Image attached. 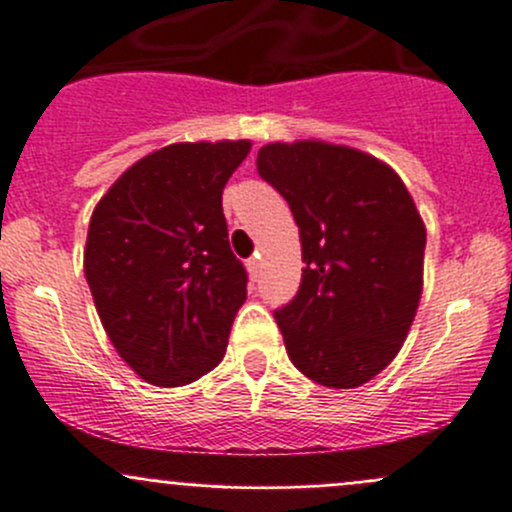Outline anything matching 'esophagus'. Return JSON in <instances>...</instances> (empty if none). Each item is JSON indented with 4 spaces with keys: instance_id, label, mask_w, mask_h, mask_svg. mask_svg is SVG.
I'll list each match as a JSON object with an SVG mask.
<instances>
[{
    "instance_id": "esophagus-1",
    "label": "esophagus",
    "mask_w": 512,
    "mask_h": 512,
    "mask_svg": "<svg viewBox=\"0 0 512 512\" xmlns=\"http://www.w3.org/2000/svg\"><path fill=\"white\" fill-rule=\"evenodd\" d=\"M257 270H260V255H252L250 260H247V272H250L252 277H257Z\"/></svg>"
}]
</instances>
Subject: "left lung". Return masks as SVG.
I'll return each mask as SVG.
<instances>
[{
  "mask_svg": "<svg viewBox=\"0 0 512 512\" xmlns=\"http://www.w3.org/2000/svg\"><path fill=\"white\" fill-rule=\"evenodd\" d=\"M257 173L289 203L302 285L275 319L292 364L356 389L394 361L423 289L426 227L404 180L379 158L324 141L267 143Z\"/></svg>",
  "mask_w": 512,
  "mask_h": 512,
  "instance_id": "8db88e82",
  "label": "left lung"
}]
</instances>
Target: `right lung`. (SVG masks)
<instances>
[{
	"label": "right lung",
	"instance_id": "add662e5",
	"mask_svg": "<svg viewBox=\"0 0 512 512\" xmlns=\"http://www.w3.org/2000/svg\"><path fill=\"white\" fill-rule=\"evenodd\" d=\"M250 141L173 143L133 163L98 200L84 272L121 359L153 386L223 361L247 272L232 255L223 188Z\"/></svg>",
	"mask_w": 512,
	"mask_h": 512
}]
</instances>
